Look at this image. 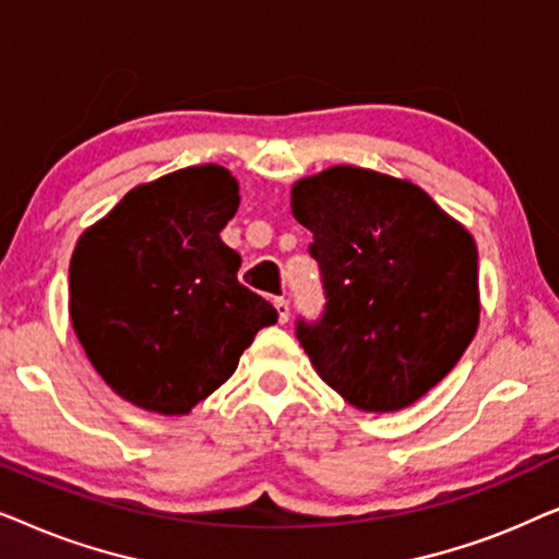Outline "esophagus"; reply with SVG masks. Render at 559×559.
<instances>
[{"label": "esophagus", "instance_id": "1", "mask_svg": "<svg viewBox=\"0 0 559 559\" xmlns=\"http://www.w3.org/2000/svg\"><path fill=\"white\" fill-rule=\"evenodd\" d=\"M274 310H277L280 323H287V320H289V302L285 300V297H274Z\"/></svg>", "mask_w": 559, "mask_h": 559}]
</instances>
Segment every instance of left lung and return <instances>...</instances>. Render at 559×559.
Here are the masks:
<instances>
[{
    "label": "left lung",
    "mask_w": 559,
    "mask_h": 559,
    "mask_svg": "<svg viewBox=\"0 0 559 559\" xmlns=\"http://www.w3.org/2000/svg\"><path fill=\"white\" fill-rule=\"evenodd\" d=\"M325 310L297 318L318 377L364 412L415 404L478 328L473 236L409 180L338 165L295 182Z\"/></svg>",
    "instance_id": "left-lung-1"
}]
</instances>
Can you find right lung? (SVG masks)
<instances>
[{
    "instance_id": "add662e5",
    "label": "right lung",
    "mask_w": 559,
    "mask_h": 559,
    "mask_svg": "<svg viewBox=\"0 0 559 559\" xmlns=\"http://www.w3.org/2000/svg\"><path fill=\"white\" fill-rule=\"evenodd\" d=\"M239 182L198 165L144 182L81 234L71 259V323L121 400L188 415L239 366L277 310L236 280L221 241Z\"/></svg>"
}]
</instances>
